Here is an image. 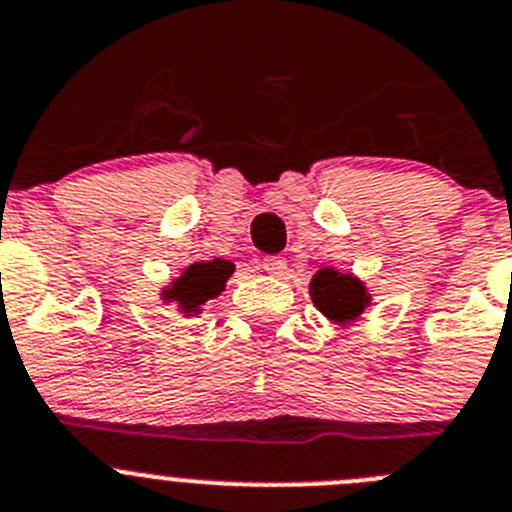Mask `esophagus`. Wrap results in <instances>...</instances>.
<instances>
[{"label": "esophagus", "mask_w": 512, "mask_h": 512, "mask_svg": "<svg viewBox=\"0 0 512 512\" xmlns=\"http://www.w3.org/2000/svg\"><path fill=\"white\" fill-rule=\"evenodd\" d=\"M262 270L275 275V278H280V275H285V270H288V260H283V257H267V260L262 262Z\"/></svg>", "instance_id": "obj_1"}]
</instances>
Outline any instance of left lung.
Wrapping results in <instances>:
<instances>
[{
	"mask_svg": "<svg viewBox=\"0 0 512 512\" xmlns=\"http://www.w3.org/2000/svg\"><path fill=\"white\" fill-rule=\"evenodd\" d=\"M310 300L328 321L336 326H353L358 315L371 305L366 283L351 272H338L336 267H323L310 280Z\"/></svg>",
	"mask_w": 512,
	"mask_h": 512,
	"instance_id": "obj_1",
	"label": "left lung"
}]
</instances>
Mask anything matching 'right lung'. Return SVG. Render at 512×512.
I'll use <instances>...</instances> for the list:
<instances>
[{
	"label": "right lung",
	"mask_w": 512,
	"mask_h": 512,
	"mask_svg": "<svg viewBox=\"0 0 512 512\" xmlns=\"http://www.w3.org/2000/svg\"><path fill=\"white\" fill-rule=\"evenodd\" d=\"M232 272V262L219 260V257L194 262V265H189L181 272L179 278L171 280V285L161 290V300L164 303H176L184 315H197L202 313L204 303H209V300H214L222 293Z\"/></svg>",
	"instance_id": "add662e5"
}]
</instances>
